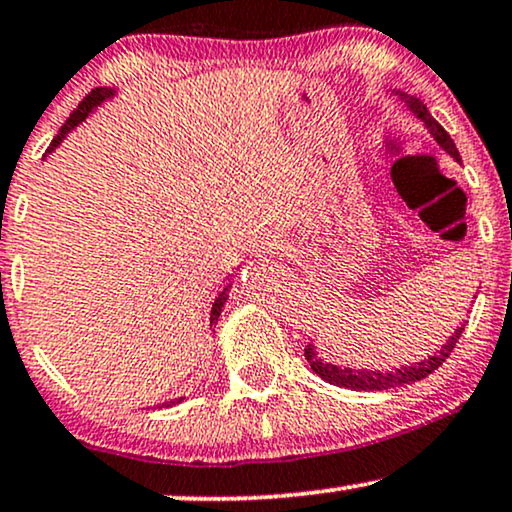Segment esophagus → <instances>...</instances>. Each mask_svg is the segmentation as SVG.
I'll return each instance as SVG.
<instances>
[{
    "label": "esophagus",
    "instance_id": "1",
    "mask_svg": "<svg viewBox=\"0 0 512 512\" xmlns=\"http://www.w3.org/2000/svg\"><path fill=\"white\" fill-rule=\"evenodd\" d=\"M255 252L260 257H278V255H281V241H278L276 236L262 238V243L257 245Z\"/></svg>",
    "mask_w": 512,
    "mask_h": 512
}]
</instances>
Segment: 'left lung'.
Returning a JSON list of instances; mask_svg holds the SVG:
<instances>
[{
  "label": "left lung",
  "mask_w": 512,
  "mask_h": 512,
  "mask_svg": "<svg viewBox=\"0 0 512 512\" xmlns=\"http://www.w3.org/2000/svg\"><path fill=\"white\" fill-rule=\"evenodd\" d=\"M401 99L406 101V106L411 108L413 113L418 115L420 120L425 122V127L430 129L432 137L437 139V144L444 148L446 153L454 155L456 160H461V155H458V148L454 144V139L449 137V132L439 125V122L432 118L428 106H425L423 101L416 99V96H409L404 92H399ZM465 323L461 328H456V333L451 335L449 342L439 349L435 357L425 359V361H418L416 366H404V368H394V371H359V368H340V366H333V364H323L319 359V354L314 352V345H307L304 347V359L309 361V366H312V371L316 375H321L323 380H328L331 385H338V387H347V390H390V387H401V385H411L416 383V380H423L428 378L432 371H437L439 366L444 364L446 359H449V354L454 352L458 338H461Z\"/></svg>",
  "instance_id": "8db88e82"
}]
</instances>
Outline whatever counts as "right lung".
Returning a JSON list of instances; mask_svg holds the SVG:
<instances>
[{
    "mask_svg": "<svg viewBox=\"0 0 512 512\" xmlns=\"http://www.w3.org/2000/svg\"><path fill=\"white\" fill-rule=\"evenodd\" d=\"M113 96V89H108V87H96V89H92V92H89L87 96H84V99L80 101V106L75 108L73 113H70V118L66 120V125L61 127V132H58V137H54V141H51V146H49V151H54V148L61 144V139L66 137V134L70 132V129L73 127H77L80 125V122L87 118L89 113L94 111L96 106H99L101 101H106V99H111ZM229 288H231V283L229 286H226L222 293H219L217 297H215V304H212V312H210V323H217V319H219V314H222V307H224V302H226V297H229ZM181 401V399H179ZM174 404V399L172 401H165L163 406H172Z\"/></svg>",
    "mask_w": 512,
    "mask_h": 512,
    "instance_id": "1",
    "label": "right lung"
}]
</instances>
